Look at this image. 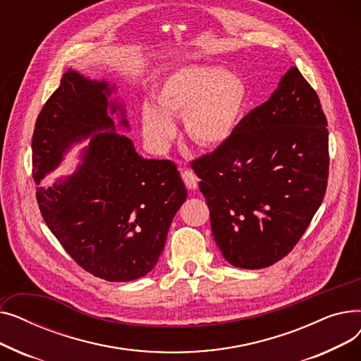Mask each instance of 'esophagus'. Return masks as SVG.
Masks as SVG:
<instances>
[{
	"mask_svg": "<svg viewBox=\"0 0 361 361\" xmlns=\"http://www.w3.org/2000/svg\"><path fill=\"white\" fill-rule=\"evenodd\" d=\"M181 178H183L184 184H185L188 188H196V187H197L199 178L196 177V174L193 173L192 169H183V171H181Z\"/></svg>",
	"mask_w": 361,
	"mask_h": 361,
	"instance_id": "1",
	"label": "esophagus"
}]
</instances>
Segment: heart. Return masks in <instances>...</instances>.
I'll return each mask as SVG.
<instances>
[{"mask_svg":"<svg viewBox=\"0 0 361 361\" xmlns=\"http://www.w3.org/2000/svg\"><path fill=\"white\" fill-rule=\"evenodd\" d=\"M245 101L247 89L234 73L211 66L178 68L157 89L158 108L143 106V136L154 147L165 149L176 136L168 116H184L188 139L203 147L219 146L240 126Z\"/></svg>","mask_w":361,"mask_h":361,"instance_id":"heart-1","label":"heart"}]
</instances>
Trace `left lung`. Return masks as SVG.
Instances as JSON below:
<instances>
[{
  "mask_svg": "<svg viewBox=\"0 0 361 361\" xmlns=\"http://www.w3.org/2000/svg\"><path fill=\"white\" fill-rule=\"evenodd\" d=\"M326 117L297 67L212 154L192 161L225 260L271 267L306 233L329 176Z\"/></svg>",
  "mask_w": 361,
  "mask_h": 361,
  "instance_id": "obj_1",
  "label": "left lung"
}]
</instances>
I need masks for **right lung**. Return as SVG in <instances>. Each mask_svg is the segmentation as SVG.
<instances>
[{
  "label": "right lung",
  "mask_w": 361,
  "mask_h": 361,
  "mask_svg": "<svg viewBox=\"0 0 361 361\" xmlns=\"http://www.w3.org/2000/svg\"><path fill=\"white\" fill-rule=\"evenodd\" d=\"M109 94L104 82L64 73L35 124L32 176L41 215L71 259L93 276L127 282L154 269L187 190L173 161L143 159L128 137L114 131ZM92 132L97 135L76 174L39 188L63 150Z\"/></svg>",
  "instance_id": "1"
}]
</instances>
